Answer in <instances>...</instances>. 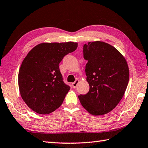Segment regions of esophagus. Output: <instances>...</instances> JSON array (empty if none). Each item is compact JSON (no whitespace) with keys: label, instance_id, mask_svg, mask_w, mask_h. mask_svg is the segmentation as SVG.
I'll use <instances>...</instances> for the list:
<instances>
[{"label":"esophagus","instance_id":"esophagus-1","mask_svg":"<svg viewBox=\"0 0 148 148\" xmlns=\"http://www.w3.org/2000/svg\"><path fill=\"white\" fill-rule=\"evenodd\" d=\"M78 83H79V80H75V82H73V84H71V86H72V87H73V89L76 88V87H77V86H78Z\"/></svg>","mask_w":148,"mask_h":148}]
</instances>
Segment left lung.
<instances>
[{"instance_id": "obj_1", "label": "left lung", "mask_w": 148, "mask_h": 148, "mask_svg": "<svg viewBox=\"0 0 148 148\" xmlns=\"http://www.w3.org/2000/svg\"><path fill=\"white\" fill-rule=\"evenodd\" d=\"M89 91L80 95L81 105L93 116L107 114L124 95L129 81L126 59L116 48L103 41L89 42L83 47Z\"/></svg>"}]
</instances>
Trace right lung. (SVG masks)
Instances as JSON below:
<instances>
[{"instance_id":"obj_1","label":"right lung","mask_w":148,"mask_h":148,"mask_svg":"<svg viewBox=\"0 0 148 148\" xmlns=\"http://www.w3.org/2000/svg\"><path fill=\"white\" fill-rule=\"evenodd\" d=\"M77 47V43L71 41L40 43L23 59L18 72L19 90L33 111L48 114L62 105L70 87L63 82L59 64Z\"/></svg>"}]
</instances>
